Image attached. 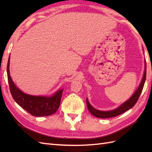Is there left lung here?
I'll use <instances>...</instances> for the list:
<instances>
[{
  "mask_svg": "<svg viewBox=\"0 0 152 152\" xmlns=\"http://www.w3.org/2000/svg\"><path fill=\"white\" fill-rule=\"evenodd\" d=\"M144 64H145V69H144V76L142 80L140 82V86H138V89L137 91L134 92V94L132 95L131 97L127 100V101L123 103L121 105L119 106L118 108H115V110H113L110 111H101L99 110H96L94 108L93 106L90 104V103L88 101V99H86V103L87 106H88V108L89 111L92 115L96 118H112L115 117V116H117L118 115H120L125 112L127 111L128 110H129L132 107H133L134 104H136L138 98L141 94V92L142 91L144 85L145 83V80H146V60H144Z\"/></svg>",
  "mask_w": 152,
  "mask_h": 152,
  "instance_id": "obj_1",
  "label": "left lung"
}]
</instances>
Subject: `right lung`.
<instances>
[{"instance_id": "1", "label": "right lung", "mask_w": 152, "mask_h": 152, "mask_svg": "<svg viewBox=\"0 0 152 152\" xmlns=\"http://www.w3.org/2000/svg\"><path fill=\"white\" fill-rule=\"evenodd\" d=\"M10 56L7 64V76L13 99L22 108L37 117L48 116L56 113L59 107L63 89H59L50 96H33L24 93L15 86L10 75Z\"/></svg>"}]
</instances>
